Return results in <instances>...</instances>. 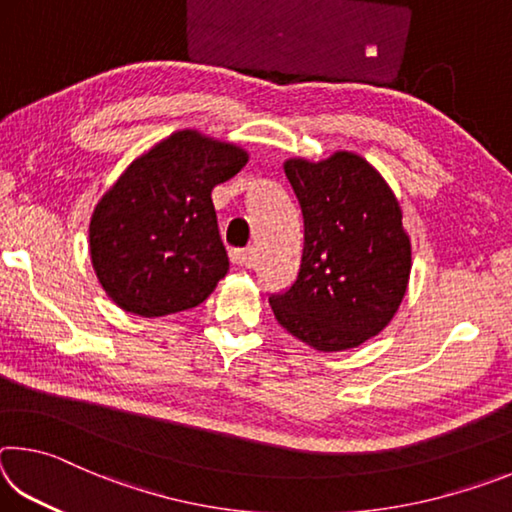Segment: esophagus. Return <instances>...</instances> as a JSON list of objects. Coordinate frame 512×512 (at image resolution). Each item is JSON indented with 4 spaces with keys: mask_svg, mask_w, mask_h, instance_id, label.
<instances>
[{
    "mask_svg": "<svg viewBox=\"0 0 512 512\" xmlns=\"http://www.w3.org/2000/svg\"><path fill=\"white\" fill-rule=\"evenodd\" d=\"M230 262L239 268H250L253 266V250L250 248H235L230 253Z\"/></svg>",
    "mask_w": 512,
    "mask_h": 512,
    "instance_id": "1",
    "label": "esophagus"
}]
</instances>
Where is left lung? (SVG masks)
<instances>
[{"label":"left lung","mask_w":512,"mask_h":512,"mask_svg":"<svg viewBox=\"0 0 512 512\" xmlns=\"http://www.w3.org/2000/svg\"><path fill=\"white\" fill-rule=\"evenodd\" d=\"M296 194L305 244L296 280L271 293L284 329L320 352L357 348L379 334L406 293L411 244L386 180L339 151L323 162L284 164Z\"/></svg>","instance_id":"8db88e82"}]
</instances>
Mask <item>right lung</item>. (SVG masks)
Here are the masks:
<instances>
[{
	"label": "right lung",
	"mask_w": 512,
	"mask_h": 512,
	"mask_svg": "<svg viewBox=\"0 0 512 512\" xmlns=\"http://www.w3.org/2000/svg\"><path fill=\"white\" fill-rule=\"evenodd\" d=\"M239 146L173 133L124 171L90 223L101 287L124 311L153 318L198 307L228 273L212 189L246 167Z\"/></svg>",
	"instance_id": "obj_1"
}]
</instances>
